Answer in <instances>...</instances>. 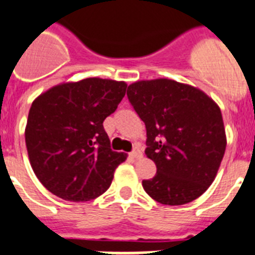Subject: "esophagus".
<instances>
[{"label":"esophagus","mask_w":255,"mask_h":255,"mask_svg":"<svg viewBox=\"0 0 255 255\" xmlns=\"http://www.w3.org/2000/svg\"><path fill=\"white\" fill-rule=\"evenodd\" d=\"M130 157H132V158L142 157V152H140V149H139L138 147H135V148H134L131 152H130Z\"/></svg>","instance_id":"1"}]
</instances>
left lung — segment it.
<instances>
[{"label": "left lung", "mask_w": 255, "mask_h": 255, "mask_svg": "<svg viewBox=\"0 0 255 255\" xmlns=\"http://www.w3.org/2000/svg\"><path fill=\"white\" fill-rule=\"evenodd\" d=\"M128 98L145 125V154L157 167L153 178L142 182L145 192L164 205L200 197L218 173L227 144L217 103L167 78L134 82Z\"/></svg>", "instance_id": "left-lung-1"}]
</instances>
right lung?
<instances>
[{"mask_svg": "<svg viewBox=\"0 0 255 255\" xmlns=\"http://www.w3.org/2000/svg\"><path fill=\"white\" fill-rule=\"evenodd\" d=\"M126 88L123 81L93 77L56 85L34 99L25 144L36 177L50 192L80 202L110 188L126 154L111 149L103 121L117 110Z\"/></svg>", "mask_w": 255, "mask_h": 255, "instance_id": "right-lung-1", "label": "right lung"}]
</instances>
